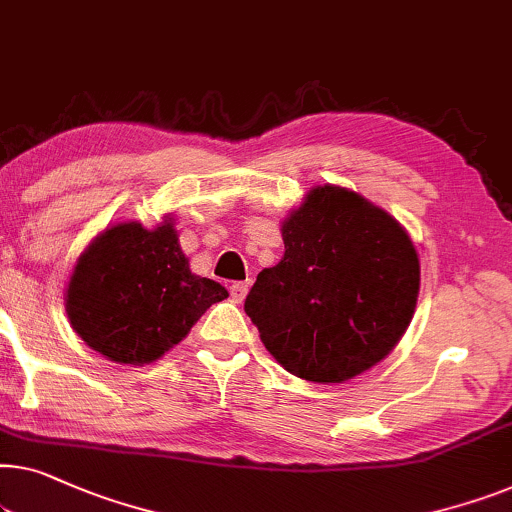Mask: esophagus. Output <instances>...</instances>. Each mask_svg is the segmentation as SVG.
I'll use <instances>...</instances> for the list:
<instances>
[{
	"label": "esophagus",
	"mask_w": 512,
	"mask_h": 512,
	"mask_svg": "<svg viewBox=\"0 0 512 512\" xmlns=\"http://www.w3.org/2000/svg\"><path fill=\"white\" fill-rule=\"evenodd\" d=\"M247 291H249L247 281H233V284H231V298H233V302H242L244 295H247Z\"/></svg>",
	"instance_id": "esophagus-1"
}]
</instances>
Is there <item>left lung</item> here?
Listing matches in <instances>:
<instances>
[{"label": "left lung", "mask_w": 512, "mask_h": 512, "mask_svg": "<svg viewBox=\"0 0 512 512\" xmlns=\"http://www.w3.org/2000/svg\"><path fill=\"white\" fill-rule=\"evenodd\" d=\"M284 258L258 272L244 311L268 351L305 381L374 367L409 328L420 263L402 226L353 191L316 187L281 226Z\"/></svg>", "instance_id": "left-lung-1"}]
</instances>
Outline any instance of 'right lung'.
Segmentation results:
<instances>
[{
    "label": "right lung",
    "instance_id": "1",
    "mask_svg": "<svg viewBox=\"0 0 512 512\" xmlns=\"http://www.w3.org/2000/svg\"><path fill=\"white\" fill-rule=\"evenodd\" d=\"M228 291L196 277L170 221L147 231L136 221L103 231L66 291L73 330L87 346L124 365H145L180 344Z\"/></svg>",
    "mask_w": 512,
    "mask_h": 512
}]
</instances>
